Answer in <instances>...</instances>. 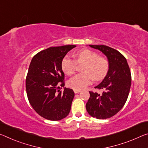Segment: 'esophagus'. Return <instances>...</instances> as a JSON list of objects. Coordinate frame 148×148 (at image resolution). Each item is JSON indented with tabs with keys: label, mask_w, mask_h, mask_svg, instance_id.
I'll use <instances>...</instances> for the list:
<instances>
[{
	"label": "esophagus",
	"mask_w": 148,
	"mask_h": 148,
	"mask_svg": "<svg viewBox=\"0 0 148 148\" xmlns=\"http://www.w3.org/2000/svg\"><path fill=\"white\" fill-rule=\"evenodd\" d=\"M80 91L81 90H74V93H79V92H80Z\"/></svg>",
	"instance_id": "obj_1"
}]
</instances>
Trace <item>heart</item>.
I'll use <instances>...</instances> for the list:
<instances>
[{
	"instance_id": "1",
	"label": "heart",
	"mask_w": 148,
	"mask_h": 148,
	"mask_svg": "<svg viewBox=\"0 0 148 148\" xmlns=\"http://www.w3.org/2000/svg\"><path fill=\"white\" fill-rule=\"evenodd\" d=\"M76 61V62L69 57H65L61 62L62 70L69 76H71L76 72L77 63H85L82 68L83 73L76 75L68 82V86L74 90L85 88L90 85L93 79L95 81L102 80L109 72V61L90 49H84L77 53Z\"/></svg>"
}]
</instances>
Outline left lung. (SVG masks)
<instances>
[{"instance_id": "8db88e82", "label": "left lung", "mask_w": 148, "mask_h": 148, "mask_svg": "<svg viewBox=\"0 0 148 148\" xmlns=\"http://www.w3.org/2000/svg\"><path fill=\"white\" fill-rule=\"evenodd\" d=\"M106 56L109 63L107 76L95 88L103 90L102 94L90 91L86 105L90 115L106 119L116 114L125 105L130 92L131 74L126 58L118 51L106 45H90Z\"/></svg>"}]
</instances>
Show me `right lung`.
<instances>
[{
  "instance_id": "obj_1",
  "label": "right lung",
  "mask_w": 148,
  "mask_h": 148,
  "mask_svg": "<svg viewBox=\"0 0 148 148\" xmlns=\"http://www.w3.org/2000/svg\"><path fill=\"white\" fill-rule=\"evenodd\" d=\"M75 47H49L37 53L30 62L25 79L28 100L37 113L47 120H61L70 111L74 92L66 88L60 90L64 86L61 62Z\"/></svg>"
}]
</instances>
